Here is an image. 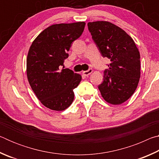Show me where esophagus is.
<instances>
[{
    "instance_id": "1",
    "label": "esophagus",
    "mask_w": 159,
    "mask_h": 159,
    "mask_svg": "<svg viewBox=\"0 0 159 159\" xmlns=\"http://www.w3.org/2000/svg\"><path fill=\"white\" fill-rule=\"evenodd\" d=\"M92 72H93V69H89L88 70H87V71H83V76H88V75H90L91 73H92Z\"/></svg>"
}]
</instances>
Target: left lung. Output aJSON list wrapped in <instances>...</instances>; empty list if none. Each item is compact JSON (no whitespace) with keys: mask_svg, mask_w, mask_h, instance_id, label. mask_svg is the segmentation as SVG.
<instances>
[{"mask_svg":"<svg viewBox=\"0 0 159 159\" xmlns=\"http://www.w3.org/2000/svg\"><path fill=\"white\" fill-rule=\"evenodd\" d=\"M99 52L111 61L98 85L102 98L111 104H120L130 98L140 78V55L133 39L114 24L98 21L88 24Z\"/></svg>","mask_w":159,"mask_h":159,"instance_id":"8db88e82","label":"left lung"}]
</instances>
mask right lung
<instances>
[{"label":"right lung","instance_id":"add662e5","mask_svg":"<svg viewBox=\"0 0 159 159\" xmlns=\"http://www.w3.org/2000/svg\"><path fill=\"white\" fill-rule=\"evenodd\" d=\"M84 21L58 24L43 31L32 43L26 60L29 84L38 99L47 108L63 111L74 99L73 90L81 76L63 69L68 51L75 40L81 36Z\"/></svg>","mask_w":159,"mask_h":159}]
</instances>
